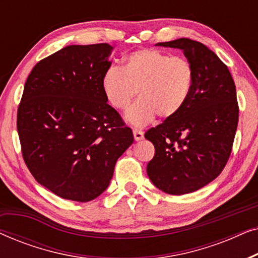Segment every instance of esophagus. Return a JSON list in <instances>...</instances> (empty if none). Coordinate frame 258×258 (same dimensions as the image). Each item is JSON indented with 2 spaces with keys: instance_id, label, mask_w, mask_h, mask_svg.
<instances>
[{
  "instance_id": "1",
  "label": "esophagus",
  "mask_w": 258,
  "mask_h": 258,
  "mask_svg": "<svg viewBox=\"0 0 258 258\" xmlns=\"http://www.w3.org/2000/svg\"><path fill=\"white\" fill-rule=\"evenodd\" d=\"M133 134H134V139H135V141L143 140L144 134H143V132H142V130H141V129L134 128V129H133Z\"/></svg>"
}]
</instances>
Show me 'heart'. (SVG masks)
<instances>
[{
  "instance_id": "1",
  "label": "heart",
  "mask_w": 258,
  "mask_h": 258,
  "mask_svg": "<svg viewBox=\"0 0 258 258\" xmlns=\"http://www.w3.org/2000/svg\"><path fill=\"white\" fill-rule=\"evenodd\" d=\"M195 73L188 59L170 56L156 49H140L123 59V67L111 66L101 79L107 101L118 110H125L134 97H141L126 119L142 125L158 115L170 118L184 107L191 94Z\"/></svg>"
}]
</instances>
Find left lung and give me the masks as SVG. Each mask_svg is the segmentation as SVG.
<instances>
[{
	"mask_svg": "<svg viewBox=\"0 0 258 258\" xmlns=\"http://www.w3.org/2000/svg\"><path fill=\"white\" fill-rule=\"evenodd\" d=\"M156 45L181 49L195 73L181 111L144 134L155 147L147 165L151 182L184 195L214 181L230 157L238 123L236 87L228 67L201 42L178 38Z\"/></svg>",
	"mask_w": 258,
	"mask_h": 258,
	"instance_id": "1",
	"label": "left lung"
}]
</instances>
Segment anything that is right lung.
I'll return each mask as SVG.
<instances>
[{
	"label": "right lung",
	"instance_id": "1",
	"mask_svg": "<svg viewBox=\"0 0 258 258\" xmlns=\"http://www.w3.org/2000/svg\"><path fill=\"white\" fill-rule=\"evenodd\" d=\"M111 49L68 45L41 59L24 84L17 110L23 160L40 184L64 200L100 196L134 142L101 87Z\"/></svg>",
	"mask_w": 258,
	"mask_h": 258
}]
</instances>
